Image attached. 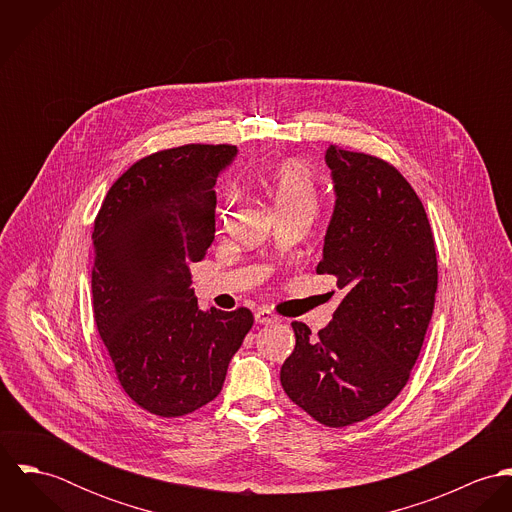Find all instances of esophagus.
Segmentation results:
<instances>
[{"label":"esophagus","mask_w":512,"mask_h":512,"mask_svg":"<svg viewBox=\"0 0 512 512\" xmlns=\"http://www.w3.org/2000/svg\"><path fill=\"white\" fill-rule=\"evenodd\" d=\"M254 317H256V321H258L260 325H270V323H278V321H280V317H278L274 311L266 309V307H260V309L254 313Z\"/></svg>","instance_id":"1"}]
</instances>
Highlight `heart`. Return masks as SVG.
Wrapping results in <instances>:
<instances>
[{
  "instance_id": "obj_1",
  "label": "heart",
  "mask_w": 512,
  "mask_h": 512,
  "mask_svg": "<svg viewBox=\"0 0 512 512\" xmlns=\"http://www.w3.org/2000/svg\"><path fill=\"white\" fill-rule=\"evenodd\" d=\"M270 191L278 213L301 211L313 217L319 207V185L311 169L299 161H284L270 175ZM232 193H224L222 203L228 207Z\"/></svg>"
}]
</instances>
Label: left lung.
Listing matches in <instances>:
<instances>
[{"label":"left lung","instance_id":"left-lung-1","mask_svg":"<svg viewBox=\"0 0 512 512\" xmlns=\"http://www.w3.org/2000/svg\"><path fill=\"white\" fill-rule=\"evenodd\" d=\"M325 161L337 201L317 274L335 276L345 295L317 335L293 321L280 380L313 420L345 428L406 386L434 313L438 258L426 209L394 165L337 146Z\"/></svg>","mask_w":512,"mask_h":512}]
</instances>
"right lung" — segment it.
<instances>
[{
    "mask_svg": "<svg viewBox=\"0 0 512 512\" xmlns=\"http://www.w3.org/2000/svg\"><path fill=\"white\" fill-rule=\"evenodd\" d=\"M236 147L187 144L138 159L94 219L92 305L124 392L149 414L177 418L222 390L254 317L201 311L189 264L215 238V183Z\"/></svg>",
    "mask_w": 512,
    "mask_h": 512,
    "instance_id": "1",
    "label": "right lung"
}]
</instances>
